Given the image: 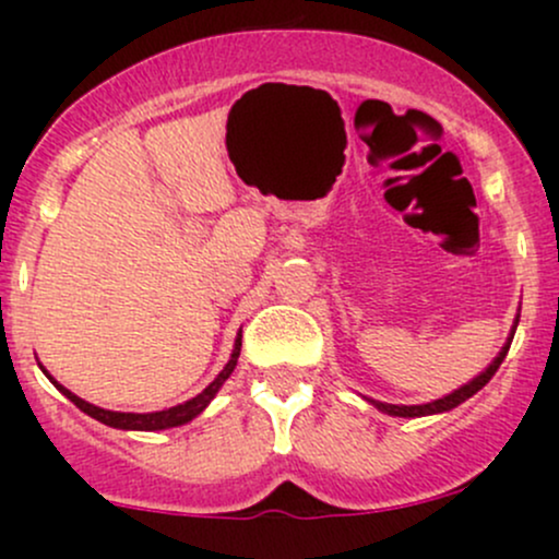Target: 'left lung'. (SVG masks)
<instances>
[{
  "mask_svg": "<svg viewBox=\"0 0 559 559\" xmlns=\"http://www.w3.org/2000/svg\"><path fill=\"white\" fill-rule=\"evenodd\" d=\"M518 320H521V316L515 318V325H512V331H510V336H507L502 352H499V355L493 357V362L489 365V368H486L480 376L473 378L471 383H465V386L454 389L452 394L441 396V400H433V402H428V404H386V402H376V400H368V402L373 404V407L381 409V413L396 415V418H423V415H439V413H447V409H454V407H457V404H463L465 400H471V396L476 394V391L484 389L486 383L491 381V376L497 373L499 365H502V360L507 357V349H510L512 336H515Z\"/></svg>",
  "mask_w": 559,
  "mask_h": 559,
  "instance_id": "left-lung-1",
  "label": "left lung"
}]
</instances>
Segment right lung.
Segmentation results:
<instances>
[{
    "label": "right lung",
    "instance_id": "right-lung-1",
    "mask_svg": "<svg viewBox=\"0 0 559 559\" xmlns=\"http://www.w3.org/2000/svg\"><path fill=\"white\" fill-rule=\"evenodd\" d=\"M239 355H241V331H239V336H236L234 352H230V360L226 362V368H223L221 373H217L215 381L210 383V386L204 389L202 394H197L194 400H189V402H183V404H176V407H168V409H159V413H115V409H102V407H96V404L83 402L81 396L73 394V391L62 386V383H57L55 378L47 373V370H44V368L41 370H44V373H47L49 381H52L55 386L60 389L70 402L75 404V407L83 409V413H86V415H92L94 420L105 423V426L120 428V431H165V428H176V426H183V423L194 420L197 415L202 413V409L207 407L210 402H213V396L217 394V391H221L223 383L228 381V376L234 373L236 362H239Z\"/></svg>",
    "mask_w": 559,
    "mask_h": 559
}]
</instances>
